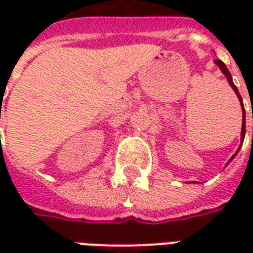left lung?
Here are the masks:
<instances>
[{"instance_id": "obj_1", "label": "left lung", "mask_w": 253, "mask_h": 253, "mask_svg": "<svg viewBox=\"0 0 253 253\" xmlns=\"http://www.w3.org/2000/svg\"><path fill=\"white\" fill-rule=\"evenodd\" d=\"M214 62L217 63L218 67L221 69V72H222L223 74H225V77H226V80H228L229 85L232 86V89H233L234 92H236V94H237V97H239V100H240V104H241V108H243V127H241V142H243V141H244V137H245V112H244V104H243V99H241V96H240L239 89H237V86H236V85H234V84H233V80H232L230 72H229L228 69H226V66H225V63H223L222 61H221V59H215ZM239 150H240V148H239ZM239 150L236 152V154L239 153ZM236 154H234V156H236ZM234 156H233V157H232V159L229 160L228 163H230V161H232V160L234 159Z\"/></svg>"}]
</instances>
